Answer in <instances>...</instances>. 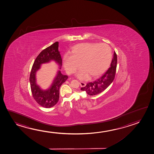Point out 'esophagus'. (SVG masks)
Instances as JSON below:
<instances>
[{
    "instance_id": "1",
    "label": "esophagus",
    "mask_w": 154,
    "mask_h": 154,
    "mask_svg": "<svg viewBox=\"0 0 154 154\" xmlns=\"http://www.w3.org/2000/svg\"><path fill=\"white\" fill-rule=\"evenodd\" d=\"M80 85H81V86L82 87H84V86H86V83H84V82H81L80 83Z\"/></svg>"
}]
</instances>
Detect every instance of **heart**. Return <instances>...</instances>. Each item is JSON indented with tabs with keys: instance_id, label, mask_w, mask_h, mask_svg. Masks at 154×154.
<instances>
[{
	"instance_id": "heart-1",
	"label": "heart",
	"mask_w": 154,
	"mask_h": 154,
	"mask_svg": "<svg viewBox=\"0 0 154 154\" xmlns=\"http://www.w3.org/2000/svg\"><path fill=\"white\" fill-rule=\"evenodd\" d=\"M112 51L106 43H83L75 45L70 54L63 58V64L69 73L76 72L78 78L86 80L90 75L97 77L104 73L110 65Z\"/></svg>"
}]
</instances>
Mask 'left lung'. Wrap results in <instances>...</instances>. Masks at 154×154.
<instances>
[{
	"instance_id": "obj_1",
	"label": "left lung",
	"mask_w": 154,
	"mask_h": 154,
	"mask_svg": "<svg viewBox=\"0 0 154 154\" xmlns=\"http://www.w3.org/2000/svg\"><path fill=\"white\" fill-rule=\"evenodd\" d=\"M116 64L117 55L116 53L114 51L111 66L109 69L96 81L88 83L85 86L81 88V90L85 91L89 96H95L105 91L113 82L115 78Z\"/></svg>"
}]
</instances>
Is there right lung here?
I'll return each mask as SVG.
<instances>
[{
    "mask_svg": "<svg viewBox=\"0 0 154 154\" xmlns=\"http://www.w3.org/2000/svg\"><path fill=\"white\" fill-rule=\"evenodd\" d=\"M51 60L55 61L61 69L62 60L58 51V42L53 43L39 54L33 63L29 77L30 88L33 98L38 104L47 109L52 107L57 103L60 98V88L68 78V76L62 74L59 70L51 87L47 90H42L37 85L35 77L36 71L40 69L42 64L48 63Z\"/></svg>",
    "mask_w": 154,
    "mask_h": 154,
    "instance_id": "add662e5",
    "label": "right lung"
}]
</instances>
